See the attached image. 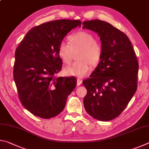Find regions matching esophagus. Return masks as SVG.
Wrapping results in <instances>:
<instances>
[{
  "label": "esophagus",
  "instance_id": "1",
  "mask_svg": "<svg viewBox=\"0 0 149 149\" xmlns=\"http://www.w3.org/2000/svg\"><path fill=\"white\" fill-rule=\"evenodd\" d=\"M82 80L81 79H77V85L78 86H80L82 84Z\"/></svg>",
  "mask_w": 149,
  "mask_h": 149
}]
</instances>
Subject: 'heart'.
<instances>
[{
  "mask_svg": "<svg viewBox=\"0 0 149 149\" xmlns=\"http://www.w3.org/2000/svg\"><path fill=\"white\" fill-rule=\"evenodd\" d=\"M69 44L61 42L58 48V54L65 64H70L73 52H77L79 61L64 68L63 72L68 76L82 77L92 70V65L100 63L103 53V44L96 40L95 36L86 31H80L68 37Z\"/></svg>",
  "mask_w": 149,
  "mask_h": 149,
  "instance_id": "heart-1",
  "label": "heart"
}]
</instances>
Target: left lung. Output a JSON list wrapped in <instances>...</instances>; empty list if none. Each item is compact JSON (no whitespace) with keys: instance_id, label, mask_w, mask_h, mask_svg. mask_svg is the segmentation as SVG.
<instances>
[{"instance_id":"8db88e82","label":"left lung","mask_w":149,"mask_h":149,"mask_svg":"<svg viewBox=\"0 0 149 149\" xmlns=\"http://www.w3.org/2000/svg\"><path fill=\"white\" fill-rule=\"evenodd\" d=\"M83 25L98 34L103 47L100 63L82 82L87 90L84 105L93 118L109 121L122 113L136 92L139 63L126 34L100 19Z\"/></svg>"}]
</instances>
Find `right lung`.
<instances>
[{
  "label": "right lung",
  "instance_id": "right-lung-1",
  "mask_svg": "<svg viewBox=\"0 0 149 149\" xmlns=\"http://www.w3.org/2000/svg\"><path fill=\"white\" fill-rule=\"evenodd\" d=\"M80 20L49 22L28 31L15 49L14 79L23 106L35 116L48 119L65 108L77 86L74 77H56L61 69L58 48Z\"/></svg>",
  "mask_w": 149,
  "mask_h": 149
}]
</instances>
